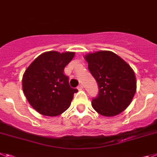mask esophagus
Here are the masks:
<instances>
[{"instance_id":"34e87169","label":"esophagus","mask_w":157,"mask_h":157,"mask_svg":"<svg viewBox=\"0 0 157 157\" xmlns=\"http://www.w3.org/2000/svg\"><path fill=\"white\" fill-rule=\"evenodd\" d=\"M83 88H84V86H83L82 84H80V85H78V87H77V89L78 90H82Z\"/></svg>"}]
</instances>
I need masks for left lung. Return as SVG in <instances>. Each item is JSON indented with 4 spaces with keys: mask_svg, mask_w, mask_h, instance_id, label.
<instances>
[{
    "mask_svg": "<svg viewBox=\"0 0 157 157\" xmlns=\"http://www.w3.org/2000/svg\"><path fill=\"white\" fill-rule=\"evenodd\" d=\"M84 58L99 87V94L92 100L94 110L107 117L122 112L130 104L137 89L133 69L111 51H98Z\"/></svg>",
    "mask_w": 157,
    "mask_h": 157,
    "instance_id": "left-lung-1",
    "label": "left lung"
}]
</instances>
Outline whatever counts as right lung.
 I'll return each mask as SVG.
<instances>
[{"instance_id":"right-lung-1","label":"right lung","mask_w":157,"mask_h":157,"mask_svg":"<svg viewBox=\"0 0 157 157\" xmlns=\"http://www.w3.org/2000/svg\"><path fill=\"white\" fill-rule=\"evenodd\" d=\"M73 52L48 51L35 58L24 72L23 91L31 106L39 114L57 116L70 106L77 88H71L64 69Z\"/></svg>"}]
</instances>
